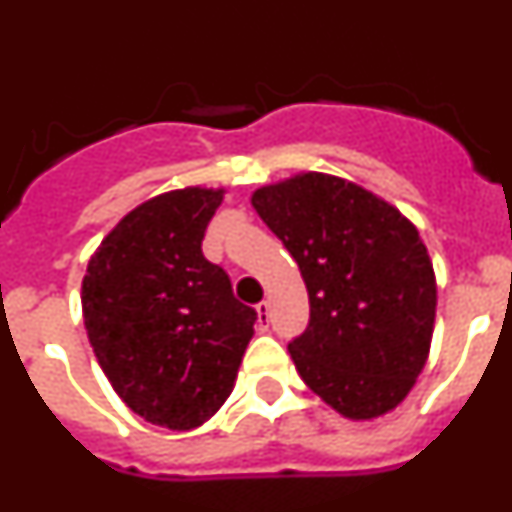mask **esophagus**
<instances>
[{
  "instance_id": "esophagus-1",
  "label": "esophagus",
  "mask_w": 512,
  "mask_h": 512,
  "mask_svg": "<svg viewBox=\"0 0 512 512\" xmlns=\"http://www.w3.org/2000/svg\"><path fill=\"white\" fill-rule=\"evenodd\" d=\"M256 312H259V328H269V302H259V305H256Z\"/></svg>"
}]
</instances>
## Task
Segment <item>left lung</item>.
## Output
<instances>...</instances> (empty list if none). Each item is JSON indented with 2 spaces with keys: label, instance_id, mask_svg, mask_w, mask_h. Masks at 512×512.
Masks as SVG:
<instances>
[{
  "label": "left lung",
  "instance_id": "8db88e82",
  "mask_svg": "<svg viewBox=\"0 0 512 512\" xmlns=\"http://www.w3.org/2000/svg\"><path fill=\"white\" fill-rule=\"evenodd\" d=\"M251 202L305 279L310 320L287 346L302 382L346 418L395 408L423 369L436 318L418 230L328 174L264 187Z\"/></svg>",
  "mask_w": 512,
  "mask_h": 512
}]
</instances>
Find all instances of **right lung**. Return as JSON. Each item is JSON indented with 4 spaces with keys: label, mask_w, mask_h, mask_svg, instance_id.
Wrapping results in <instances>:
<instances>
[{
    "label": "right lung",
    "mask_w": 512,
    "mask_h": 512,
    "mask_svg": "<svg viewBox=\"0 0 512 512\" xmlns=\"http://www.w3.org/2000/svg\"><path fill=\"white\" fill-rule=\"evenodd\" d=\"M223 189H176L135 207L81 284L89 343L133 413L171 431L205 423L230 395L256 310L202 253Z\"/></svg>",
    "instance_id": "add662e5"
}]
</instances>
